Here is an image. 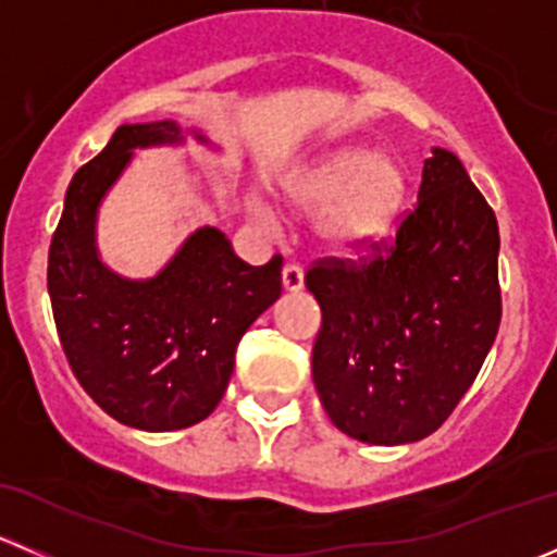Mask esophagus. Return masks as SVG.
Here are the masks:
<instances>
[{"instance_id":"1","label":"esophagus","mask_w":557,"mask_h":557,"mask_svg":"<svg viewBox=\"0 0 557 557\" xmlns=\"http://www.w3.org/2000/svg\"><path fill=\"white\" fill-rule=\"evenodd\" d=\"M283 288L288 294H296V290L305 288V269L299 263H285L283 267Z\"/></svg>"}]
</instances>
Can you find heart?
Instances as JSON below:
<instances>
[{
  "mask_svg": "<svg viewBox=\"0 0 557 557\" xmlns=\"http://www.w3.org/2000/svg\"><path fill=\"white\" fill-rule=\"evenodd\" d=\"M285 199L299 212H320L318 237L342 256H358L391 234L407 199V174L387 153L369 148H342L323 156L285 183ZM258 226L277 223L261 199L250 201Z\"/></svg>",
  "mask_w": 557,
  "mask_h": 557,
  "instance_id": "heart-1",
  "label": "heart"
}]
</instances>
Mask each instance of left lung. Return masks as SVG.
<instances>
[{"instance_id": "obj_1", "label": "left lung", "mask_w": 557, "mask_h": 557, "mask_svg": "<svg viewBox=\"0 0 557 557\" xmlns=\"http://www.w3.org/2000/svg\"><path fill=\"white\" fill-rule=\"evenodd\" d=\"M498 223L458 156L431 148L418 207L374 261L318 263L307 290L320 404L342 434L409 445L463 398L502 323Z\"/></svg>"}]
</instances>
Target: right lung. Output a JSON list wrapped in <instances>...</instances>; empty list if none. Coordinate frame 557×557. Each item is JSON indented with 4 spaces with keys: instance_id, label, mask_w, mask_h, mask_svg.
Returning a JSON list of instances; mask_svg holds the SVG:
<instances>
[{
    "instance_id": "obj_1",
    "label": "right lung",
    "mask_w": 557,
    "mask_h": 557,
    "mask_svg": "<svg viewBox=\"0 0 557 557\" xmlns=\"http://www.w3.org/2000/svg\"><path fill=\"white\" fill-rule=\"evenodd\" d=\"M188 137L221 150L174 121L117 126L72 177L48 256L55 329L77 383L117 423L150 434L188 429L218 407L239 339L283 290V258L250 267L215 226L190 232L150 277L104 263L99 207L134 150L180 148Z\"/></svg>"
}]
</instances>
